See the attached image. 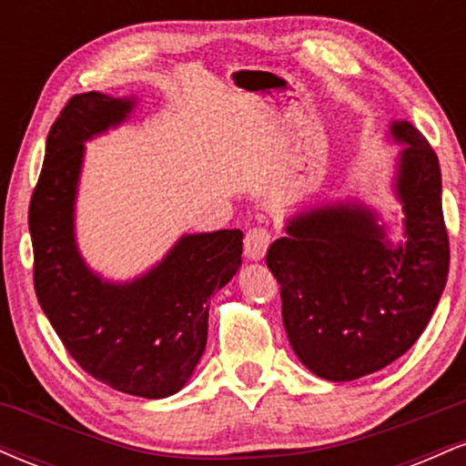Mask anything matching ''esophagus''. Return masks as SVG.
<instances>
[{
    "instance_id": "obj_1",
    "label": "esophagus",
    "mask_w": 466,
    "mask_h": 466,
    "mask_svg": "<svg viewBox=\"0 0 466 466\" xmlns=\"http://www.w3.org/2000/svg\"><path fill=\"white\" fill-rule=\"evenodd\" d=\"M271 234L265 228H251L245 234V258L248 260H263L267 249H269Z\"/></svg>"
}]
</instances>
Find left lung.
<instances>
[{
	"label": "left lung",
	"mask_w": 466,
	"mask_h": 466,
	"mask_svg": "<svg viewBox=\"0 0 466 466\" xmlns=\"http://www.w3.org/2000/svg\"><path fill=\"white\" fill-rule=\"evenodd\" d=\"M388 140L400 144L392 177L400 238L388 237L377 210L346 197L289 217L267 251L289 344L329 381L366 377L408 352L447 285L441 164L408 120H394Z\"/></svg>",
	"instance_id": "1"
}]
</instances>
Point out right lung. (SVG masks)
Returning a JSON list of instances; mask_svg holds the SVG:
<instances>
[{
  "label": "right lung",
  "mask_w": 466,
  "mask_h": 466,
  "mask_svg": "<svg viewBox=\"0 0 466 466\" xmlns=\"http://www.w3.org/2000/svg\"><path fill=\"white\" fill-rule=\"evenodd\" d=\"M136 105V96H74L47 133L28 215L35 291L85 372L117 392L166 399L188 383L206 350L210 296L237 276L243 232L184 234L131 280H109L87 265L76 243L85 142L129 120Z\"/></svg>",
  "instance_id": "add662e5"
}]
</instances>
